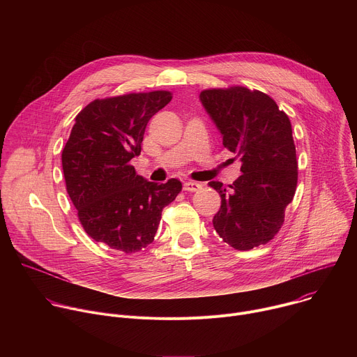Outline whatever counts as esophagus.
I'll list each match as a JSON object with an SVG mask.
<instances>
[{
  "label": "esophagus",
  "instance_id": "obj_1",
  "mask_svg": "<svg viewBox=\"0 0 357 357\" xmlns=\"http://www.w3.org/2000/svg\"><path fill=\"white\" fill-rule=\"evenodd\" d=\"M183 189L188 190V192H196V190L202 189V185L199 182H195V181H186L183 183Z\"/></svg>",
  "mask_w": 357,
  "mask_h": 357
}]
</instances>
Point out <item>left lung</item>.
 <instances>
[{
    "label": "left lung",
    "instance_id": "left-lung-1",
    "mask_svg": "<svg viewBox=\"0 0 357 357\" xmlns=\"http://www.w3.org/2000/svg\"><path fill=\"white\" fill-rule=\"evenodd\" d=\"M202 106L218 127L223 145L241 161V175L229 189L209 185L222 197L215 230L237 250L268 243L284 223L298 181V164L288 116L259 90L234 86L203 90Z\"/></svg>",
    "mask_w": 357,
    "mask_h": 357
}]
</instances>
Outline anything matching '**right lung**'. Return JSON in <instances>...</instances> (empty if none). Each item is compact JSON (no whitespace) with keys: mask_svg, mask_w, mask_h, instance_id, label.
<instances>
[{"mask_svg":"<svg viewBox=\"0 0 357 357\" xmlns=\"http://www.w3.org/2000/svg\"><path fill=\"white\" fill-rule=\"evenodd\" d=\"M172 98L165 90L94 100L75 119L62 152L68 193L86 233L135 252L154 241L161 213L182 183L149 182L130 161L138 157L151 117Z\"/></svg>","mask_w":357,"mask_h":357,"instance_id":"add662e5","label":"right lung"}]
</instances>
